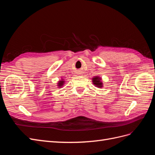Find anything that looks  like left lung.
I'll return each mask as SVG.
<instances>
[{"label":"left lung","mask_w":155,"mask_h":155,"mask_svg":"<svg viewBox=\"0 0 155 155\" xmlns=\"http://www.w3.org/2000/svg\"><path fill=\"white\" fill-rule=\"evenodd\" d=\"M92 82L95 85H96V87H98L100 88L102 87V83H103L101 81V78H100L97 77V76H96L95 78H94L92 79Z\"/></svg>","instance_id":"8db88e82"}]
</instances>
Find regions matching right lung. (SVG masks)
<instances>
[{
    "instance_id": "obj_1",
    "label": "right lung",
    "mask_w": 155,
    "mask_h": 155,
    "mask_svg": "<svg viewBox=\"0 0 155 155\" xmlns=\"http://www.w3.org/2000/svg\"><path fill=\"white\" fill-rule=\"evenodd\" d=\"M63 81H59V83H58V85H59V87H61L63 85Z\"/></svg>"
}]
</instances>
